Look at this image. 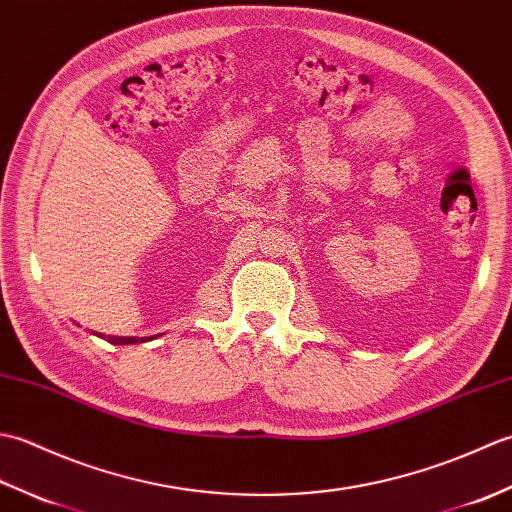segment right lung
Instances as JSON below:
<instances>
[{
	"label": "right lung",
	"mask_w": 512,
	"mask_h": 512,
	"mask_svg": "<svg viewBox=\"0 0 512 512\" xmlns=\"http://www.w3.org/2000/svg\"><path fill=\"white\" fill-rule=\"evenodd\" d=\"M99 336H103V334H99ZM103 339H105V336H103ZM107 341L116 343V345H129V343H138V341H147V339H134V336H110V339H107Z\"/></svg>",
	"instance_id": "1"
}]
</instances>
